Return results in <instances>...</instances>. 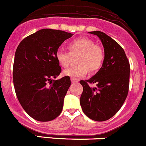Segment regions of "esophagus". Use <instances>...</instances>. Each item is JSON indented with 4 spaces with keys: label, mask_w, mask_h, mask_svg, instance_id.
Segmentation results:
<instances>
[{
    "label": "esophagus",
    "mask_w": 146,
    "mask_h": 146,
    "mask_svg": "<svg viewBox=\"0 0 146 146\" xmlns=\"http://www.w3.org/2000/svg\"><path fill=\"white\" fill-rule=\"evenodd\" d=\"M71 82H72V83H77V82H79V81H78L77 79H74V78H72V79H71Z\"/></svg>",
    "instance_id": "34e87169"
}]
</instances>
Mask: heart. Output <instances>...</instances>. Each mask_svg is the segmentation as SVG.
Masks as SVG:
<instances>
[{"mask_svg":"<svg viewBox=\"0 0 146 146\" xmlns=\"http://www.w3.org/2000/svg\"><path fill=\"white\" fill-rule=\"evenodd\" d=\"M70 52L58 50L56 53L57 62L62 67L67 68L71 62V55L79 54L76 60L77 65L64 71L65 76L77 79L85 76L89 72H96L101 68L104 62V51L99 46L88 38H81L69 44Z\"/></svg>","mask_w":146,"mask_h":146,"instance_id":"b5f03b06","label":"heart"}]
</instances>
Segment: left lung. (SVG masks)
Returning <instances> with one entry per match:
<instances>
[{"instance_id":"8db88e82","label":"left lung","mask_w":146,"mask_h":146,"mask_svg":"<svg viewBox=\"0 0 146 146\" xmlns=\"http://www.w3.org/2000/svg\"><path fill=\"white\" fill-rule=\"evenodd\" d=\"M100 39L104 48V59L100 70L88 80L80 81L83 92L80 105L89 119L104 121L114 116L127 97L130 64L121 46L101 31L89 32ZM89 83H96L92 88Z\"/></svg>"}]
</instances>
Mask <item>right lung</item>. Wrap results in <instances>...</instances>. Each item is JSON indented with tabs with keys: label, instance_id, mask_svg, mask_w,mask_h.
<instances>
[{
	"label": "right lung",
	"instance_id": "right-lung-1",
	"mask_svg": "<svg viewBox=\"0 0 146 146\" xmlns=\"http://www.w3.org/2000/svg\"><path fill=\"white\" fill-rule=\"evenodd\" d=\"M72 35L62 30L42 29L17 47L13 70L15 93L26 113L38 121L53 120L62 111L70 78L52 79L62 71L56 53Z\"/></svg>",
	"mask_w": 146,
	"mask_h": 146
}]
</instances>
